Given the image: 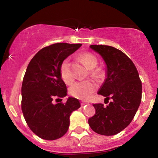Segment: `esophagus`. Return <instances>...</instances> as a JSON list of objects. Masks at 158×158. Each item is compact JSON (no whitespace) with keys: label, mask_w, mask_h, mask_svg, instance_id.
Masks as SVG:
<instances>
[{"label":"esophagus","mask_w":158,"mask_h":158,"mask_svg":"<svg viewBox=\"0 0 158 158\" xmlns=\"http://www.w3.org/2000/svg\"><path fill=\"white\" fill-rule=\"evenodd\" d=\"M87 104H89V103H87V102H84V101H82V102H81V106L87 105Z\"/></svg>","instance_id":"1"}]
</instances>
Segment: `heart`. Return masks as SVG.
Here are the masks:
<instances>
[{"label": "heart", "instance_id": "obj_1", "mask_svg": "<svg viewBox=\"0 0 158 158\" xmlns=\"http://www.w3.org/2000/svg\"><path fill=\"white\" fill-rule=\"evenodd\" d=\"M81 58L87 68L90 70V74L94 77L98 75V70L94 69L97 66V58L93 54L85 52L81 55ZM60 75L63 80L66 84H71L73 81V73L71 69V65L69 60L66 59L60 65ZM96 89V85L91 81H82L77 82L71 86L69 89V93L73 97L81 100L88 99L90 95Z\"/></svg>", "mask_w": 158, "mask_h": 158}]
</instances>
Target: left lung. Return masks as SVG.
<instances>
[{"label":"left lung","mask_w":158,"mask_h":158,"mask_svg":"<svg viewBox=\"0 0 158 158\" xmlns=\"http://www.w3.org/2000/svg\"><path fill=\"white\" fill-rule=\"evenodd\" d=\"M106 64V79L98 94L112 99L106 106L93 104L95 114L88 119L93 131L103 135H116L126 127L139 109L142 85L135 65L123 52L106 45H90Z\"/></svg>","instance_id":"obj_1"}]
</instances>
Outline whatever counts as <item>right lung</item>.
<instances>
[{"label":"right lung","mask_w":158,"mask_h":158,"mask_svg":"<svg viewBox=\"0 0 158 158\" xmlns=\"http://www.w3.org/2000/svg\"><path fill=\"white\" fill-rule=\"evenodd\" d=\"M81 44H54L35 54L27 65L22 85V111L30 128L45 140H55L66 133L69 117L80 108L79 100L69 97L65 103L54 104L67 95L60 65Z\"/></svg>","instance_id":"right-lung-1"}]
</instances>
